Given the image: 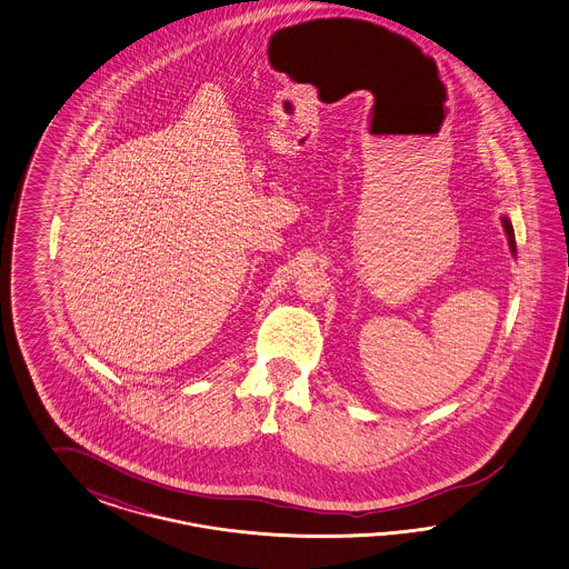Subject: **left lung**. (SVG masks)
<instances>
[{
  "label": "left lung",
  "mask_w": 569,
  "mask_h": 569,
  "mask_svg": "<svg viewBox=\"0 0 569 569\" xmlns=\"http://www.w3.org/2000/svg\"><path fill=\"white\" fill-rule=\"evenodd\" d=\"M502 227H505L507 238H509V248H511V252L516 254V233H513V224L509 221V217H502Z\"/></svg>",
  "instance_id": "1"
}]
</instances>
